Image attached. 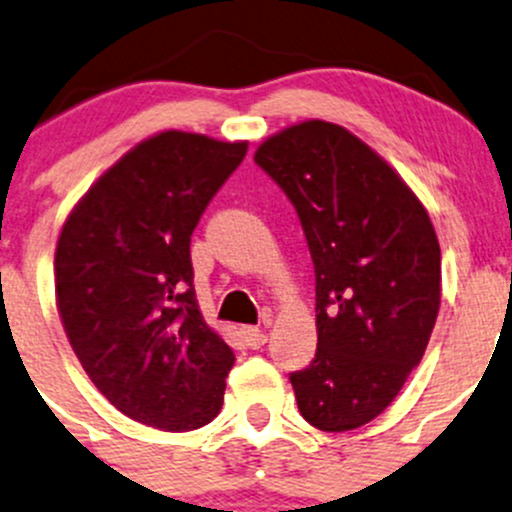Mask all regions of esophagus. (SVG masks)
<instances>
[{
	"label": "esophagus",
	"instance_id": "obj_1",
	"mask_svg": "<svg viewBox=\"0 0 512 512\" xmlns=\"http://www.w3.org/2000/svg\"><path fill=\"white\" fill-rule=\"evenodd\" d=\"M242 337H245L247 347H250V349L265 347V342H267L265 332H262L260 327H242Z\"/></svg>",
	"mask_w": 512,
	"mask_h": 512
}]
</instances>
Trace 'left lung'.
Wrapping results in <instances>:
<instances>
[{
    "label": "left lung",
    "mask_w": 512,
    "mask_h": 512,
    "mask_svg": "<svg viewBox=\"0 0 512 512\" xmlns=\"http://www.w3.org/2000/svg\"><path fill=\"white\" fill-rule=\"evenodd\" d=\"M255 163L297 210L317 277V354L292 371L322 431L376 418L426 352L441 304V247L409 185L347 128L304 121Z\"/></svg>",
    "instance_id": "1"
}]
</instances>
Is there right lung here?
<instances>
[{"mask_svg": "<svg viewBox=\"0 0 512 512\" xmlns=\"http://www.w3.org/2000/svg\"><path fill=\"white\" fill-rule=\"evenodd\" d=\"M247 143L165 131L96 180L56 245V304L96 389L133 421L193 431L218 416L235 356L203 322L190 235Z\"/></svg>", "mask_w": 512, "mask_h": 512, "instance_id": "right-lung-1", "label": "right lung"}]
</instances>
